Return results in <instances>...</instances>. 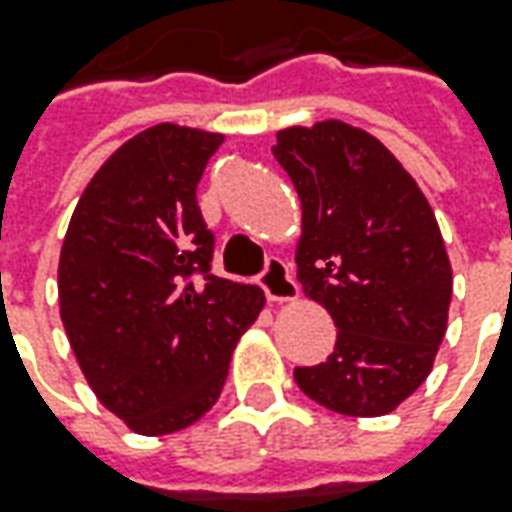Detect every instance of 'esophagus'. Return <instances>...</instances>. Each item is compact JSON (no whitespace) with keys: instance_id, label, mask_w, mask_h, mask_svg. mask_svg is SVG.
<instances>
[{"instance_id":"34e87169","label":"esophagus","mask_w":512,"mask_h":512,"mask_svg":"<svg viewBox=\"0 0 512 512\" xmlns=\"http://www.w3.org/2000/svg\"><path fill=\"white\" fill-rule=\"evenodd\" d=\"M260 286L266 291V297L272 300V303H289V300H297V283H294V277H291L289 266L280 260V257H269V263H266V269L260 274Z\"/></svg>"}]
</instances>
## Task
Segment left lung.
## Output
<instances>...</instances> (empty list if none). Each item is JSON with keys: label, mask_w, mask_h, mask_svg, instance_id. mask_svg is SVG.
<instances>
[{"label": "left lung", "mask_w": 512, "mask_h": 512, "mask_svg": "<svg viewBox=\"0 0 512 512\" xmlns=\"http://www.w3.org/2000/svg\"><path fill=\"white\" fill-rule=\"evenodd\" d=\"M300 195L297 280L337 326L334 354L294 368L300 391L345 416H385L431 374L448 328L445 240L391 150L328 118L272 147Z\"/></svg>", "instance_id": "8db88e82"}]
</instances>
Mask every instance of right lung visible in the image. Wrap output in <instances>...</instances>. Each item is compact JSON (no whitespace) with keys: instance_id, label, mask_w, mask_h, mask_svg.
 Instances as JSON below:
<instances>
[{"instance_id":"obj_1","label":"right lung","mask_w":512,"mask_h":512,"mask_svg":"<svg viewBox=\"0 0 512 512\" xmlns=\"http://www.w3.org/2000/svg\"><path fill=\"white\" fill-rule=\"evenodd\" d=\"M221 133L155 124L101 164L59 257V311L98 402L164 436L221 397L240 334L266 297L209 274L215 238L195 189Z\"/></svg>"}]
</instances>
